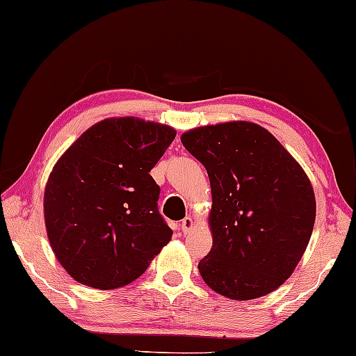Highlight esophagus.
Masks as SVG:
<instances>
[{"label":"esophagus","instance_id":"esophagus-1","mask_svg":"<svg viewBox=\"0 0 356 356\" xmlns=\"http://www.w3.org/2000/svg\"><path fill=\"white\" fill-rule=\"evenodd\" d=\"M179 225H181L183 232L188 234L189 230H193V227H195V222H193V219L189 218V216H186V218H184V219L181 220V224H179Z\"/></svg>","mask_w":356,"mask_h":356}]
</instances>
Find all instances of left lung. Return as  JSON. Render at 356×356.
<instances>
[{"label":"left lung","instance_id":"left-lung-1","mask_svg":"<svg viewBox=\"0 0 356 356\" xmlns=\"http://www.w3.org/2000/svg\"><path fill=\"white\" fill-rule=\"evenodd\" d=\"M181 142L212 189V248L197 265L204 283L237 301L275 291L296 268L316 220L304 170L253 122L197 127Z\"/></svg>","mask_w":356,"mask_h":356}]
</instances>
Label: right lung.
Masks as SVG:
<instances>
[{
    "instance_id": "1",
    "label": "right lung",
    "mask_w": 356,
    "mask_h": 356,
    "mask_svg": "<svg viewBox=\"0 0 356 356\" xmlns=\"http://www.w3.org/2000/svg\"><path fill=\"white\" fill-rule=\"evenodd\" d=\"M175 136L142 119H104L57 161L45 186V227L60 265L81 284L132 283L170 242L150 170Z\"/></svg>"
}]
</instances>
